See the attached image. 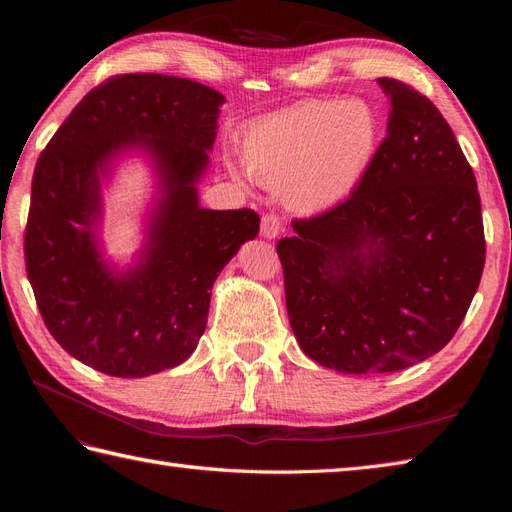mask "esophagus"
Returning a JSON list of instances; mask_svg holds the SVG:
<instances>
[{
	"instance_id": "esophagus-1",
	"label": "esophagus",
	"mask_w": 512,
	"mask_h": 512,
	"mask_svg": "<svg viewBox=\"0 0 512 512\" xmlns=\"http://www.w3.org/2000/svg\"><path fill=\"white\" fill-rule=\"evenodd\" d=\"M282 228H284V224H282V220H280V218H277L275 213L262 215V222H260V235L265 237V239H275V237L280 235V232H282Z\"/></svg>"
}]
</instances>
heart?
Masks as SVG:
<instances>
[{
    "label": "heart",
    "mask_w": 512,
    "mask_h": 512,
    "mask_svg": "<svg viewBox=\"0 0 512 512\" xmlns=\"http://www.w3.org/2000/svg\"><path fill=\"white\" fill-rule=\"evenodd\" d=\"M382 123L367 100H303L245 130L243 164L299 213L337 207L380 147Z\"/></svg>",
    "instance_id": "obj_1"
}]
</instances>
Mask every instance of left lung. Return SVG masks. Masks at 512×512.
Returning <instances> with one entry per match:
<instances>
[{"mask_svg":"<svg viewBox=\"0 0 512 512\" xmlns=\"http://www.w3.org/2000/svg\"><path fill=\"white\" fill-rule=\"evenodd\" d=\"M378 83L391 98L389 128L359 185L277 241L301 350L356 376L440 352L485 267L476 177L451 126L408 83Z\"/></svg>","mask_w":512,"mask_h":512,"instance_id":"1","label":"left lung"}]
</instances>
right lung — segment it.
Here are the masks:
<instances>
[{"label":"right lung","mask_w":512,"mask_h":512,"mask_svg":"<svg viewBox=\"0 0 512 512\" xmlns=\"http://www.w3.org/2000/svg\"><path fill=\"white\" fill-rule=\"evenodd\" d=\"M224 96L166 74H117L74 106L40 153L25 226V269L46 329L74 359L117 378L183 363L205 333L211 288L241 243L252 209L198 205ZM159 162L163 200L139 265L117 276L93 241L99 173L119 150Z\"/></svg>","instance_id":"1"}]
</instances>
